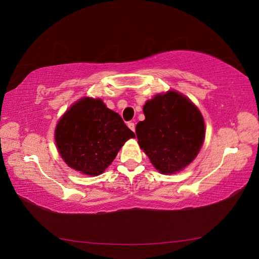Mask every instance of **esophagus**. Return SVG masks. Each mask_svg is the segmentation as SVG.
<instances>
[{"instance_id": "34e87169", "label": "esophagus", "mask_w": 259, "mask_h": 259, "mask_svg": "<svg viewBox=\"0 0 259 259\" xmlns=\"http://www.w3.org/2000/svg\"><path fill=\"white\" fill-rule=\"evenodd\" d=\"M127 126L133 131V132H135V124L133 123V122H130L128 124H127Z\"/></svg>"}]
</instances>
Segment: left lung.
<instances>
[{
    "mask_svg": "<svg viewBox=\"0 0 259 259\" xmlns=\"http://www.w3.org/2000/svg\"><path fill=\"white\" fill-rule=\"evenodd\" d=\"M144 113L136 135L153 166L162 174H174L189 165L205 137L199 109L180 93L168 91L148 100Z\"/></svg>",
    "mask_w": 259,
    "mask_h": 259,
    "instance_id": "obj_1",
    "label": "left lung"
}]
</instances>
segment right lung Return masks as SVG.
Segmentation results:
<instances>
[{"label":"right lung","mask_w":259,"mask_h":259,"mask_svg":"<svg viewBox=\"0 0 259 259\" xmlns=\"http://www.w3.org/2000/svg\"><path fill=\"white\" fill-rule=\"evenodd\" d=\"M133 133L104 101L84 97L61 116L55 140L61 158L71 168L97 176L110 165Z\"/></svg>","instance_id":"right-lung-1"}]
</instances>
